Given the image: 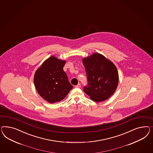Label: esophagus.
<instances>
[{
    "mask_svg": "<svg viewBox=\"0 0 153 153\" xmlns=\"http://www.w3.org/2000/svg\"><path fill=\"white\" fill-rule=\"evenodd\" d=\"M80 87H81V85H80V84H78V85H75V87L78 88H80Z\"/></svg>",
    "mask_w": 153,
    "mask_h": 153,
    "instance_id": "obj_1",
    "label": "esophagus"
}]
</instances>
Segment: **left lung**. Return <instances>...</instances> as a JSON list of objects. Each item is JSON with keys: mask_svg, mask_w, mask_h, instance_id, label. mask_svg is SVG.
Instances as JSON below:
<instances>
[{"mask_svg": "<svg viewBox=\"0 0 153 153\" xmlns=\"http://www.w3.org/2000/svg\"><path fill=\"white\" fill-rule=\"evenodd\" d=\"M83 64L87 76L88 85L84 92L92 100L100 102L107 100L116 90L118 83L117 68L99 53L84 58Z\"/></svg>", "mask_w": 153, "mask_h": 153, "instance_id": "left-lung-1", "label": "left lung"}]
</instances>
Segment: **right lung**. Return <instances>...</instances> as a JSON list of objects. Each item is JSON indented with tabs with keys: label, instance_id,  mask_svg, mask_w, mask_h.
<instances>
[{
	"label": "right lung",
	"instance_id": "obj_1",
	"mask_svg": "<svg viewBox=\"0 0 153 153\" xmlns=\"http://www.w3.org/2000/svg\"><path fill=\"white\" fill-rule=\"evenodd\" d=\"M65 61L49 57L35 73V87L41 97L50 103L62 100L72 89L63 70Z\"/></svg>",
	"mask_w": 153,
	"mask_h": 153
}]
</instances>
